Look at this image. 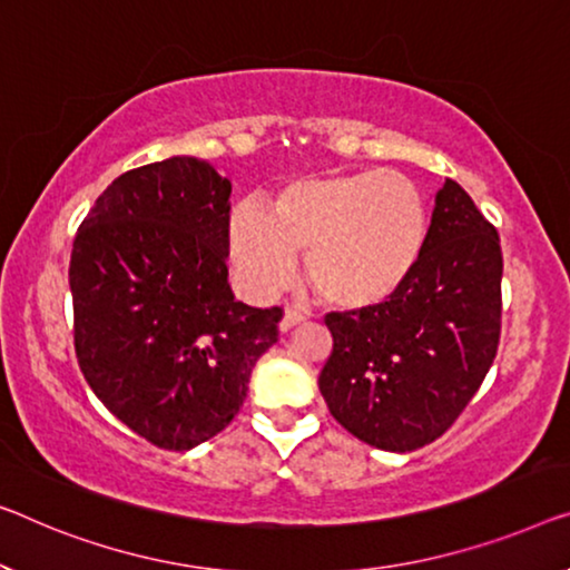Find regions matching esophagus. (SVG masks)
<instances>
[{"instance_id":"esophagus-1","label":"esophagus","mask_w":570,"mask_h":570,"mask_svg":"<svg viewBox=\"0 0 570 570\" xmlns=\"http://www.w3.org/2000/svg\"><path fill=\"white\" fill-rule=\"evenodd\" d=\"M307 320V312L299 309V307H286L284 309V317L278 322V327H282V333H288L294 325H299V322Z\"/></svg>"}]
</instances>
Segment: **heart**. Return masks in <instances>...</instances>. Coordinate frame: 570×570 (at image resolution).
<instances>
[{
	"label": "heart",
	"mask_w": 570,
	"mask_h": 570,
	"mask_svg": "<svg viewBox=\"0 0 570 570\" xmlns=\"http://www.w3.org/2000/svg\"><path fill=\"white\" fill-rule=\"evenodd\" d=\"M428 204L399 174L314 176L286 184L271 204H240L230 217V250L245 286L276 294L307 253L304 276L337 309L392 299L428 245Z\"/></svg>",
	"instance_id": "b5f03b06"
}]
</instances>
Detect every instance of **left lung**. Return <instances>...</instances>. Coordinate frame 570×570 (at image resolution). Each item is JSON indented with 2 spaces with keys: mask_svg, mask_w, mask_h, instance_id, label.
<instances>
[{
  "mask_svg": "<svg viewBox=\"0 0 570 570\" xmlns=\"http://www.w3.org/2000/svg\"><path fill=\"white\" fill-rule=\"evenodd\" d=\"M320 373L330 414L363 443L406 453L438 440L487 379L502 335V245L445 178L404 286L368 309L330 312Z\"/></svg>",
  "mask_w": 570,
  "mask_h": 570,
  "instance_id": "obj_1",
  "label": "left lung"
}]
</instances>
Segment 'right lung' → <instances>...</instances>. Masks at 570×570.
Returning <instances> with one entry per match:
<instances>
[{"label":"right lung","mask_w":570,"mask_h":570,"mask_svg":"<svg viewBox=\"0 0 570 570\" xmlns=\"http://www.w3.org/2000/svg\"><path fill=\"white\" fill-rule=\"evenodd\" d=\"M233 184L178 156L117 176L73 237V347L101 404L150 445L189 450L240 412L282 307L227 284Z\"/></svg>","instance_id":"1"}]
</instances>
